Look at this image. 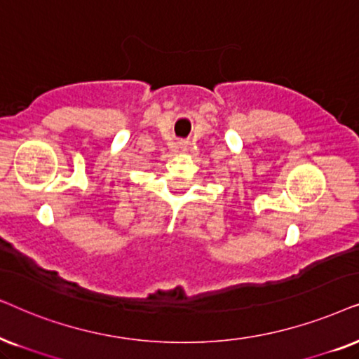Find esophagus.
<instances>
[{"mask_svg":"<svg viewBox=\"0 0 359 359\" xmlns=\"http://www.w3.org/2000/svg\"><path fill=\"white\" fill-rule=\"evenodd\" d=\"M187 146H189V142H187V141H182V142H180V147H182V149H187Z\"/></svg>","mask_w":359,"mask_h":359,"instance_id":"34e87169","label":"esophagus"}]
</instances>
